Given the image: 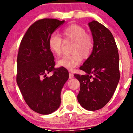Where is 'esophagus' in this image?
I'll return each mask as SVG.
<instances>
[{
	"instance_id": "obj_1",
	"label": "esophagus",
	"mask_w": 133,
	"mask_h": 133,
	"mask_svg": "<svg viewBox=\"0 0 133 133\" xmlns=\"http://www.w3.org/2000/svg\"><path fill=\"white\" fill-rule=\"evenodd\" d=\"M73 77H74L73 74H72V73H69V78L71 79V78H73Z\"/></svg>"
}]
</instances>
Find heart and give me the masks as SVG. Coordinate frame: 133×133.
<instances>
[{
    "label": "heart",
    "instance_id": "b5f03b06",
    "mask_svg": "<svg viewBox=\"0 0 133 133\" xmlns=\"http://www.w3.org/2000/svg\"><path fill=\"white\" fill-rule=\"evenodd\" d=\"M61 35L65 42H73L71 52L70 56H64L58 62L60 66L73 70L81 62L82 57L90 56L94 48V41L90 36L87 34L84 27L77 24H71L62 30ZM63 42L62 39L57 34H52L48 41L51 51L56 56L62 53Z\"/></svg>",
    "mask_w": 133,
    "mask_h": 133
}]
</instances>
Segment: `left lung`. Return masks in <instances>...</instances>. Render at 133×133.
Wrapping results in <instances>:
<instances>
[{"instance_id":"obj_1","label":"left lung","mask_w":133,"mask_h":133,"mask_svg":"<svg viewBox=\"0 0 133 133\" xmlns=\"http://www.w3.org/2000/svg\"><path fill=\"white\" fill-rule=\"evenodd\" d=\"M89 25L94 39L89 57L80 67L86 75L75 74L80 82L77 100L88 111L103 108L111 99L120 80L118 48L112 33L96 21Z\"/></svg>"}]
</instances>
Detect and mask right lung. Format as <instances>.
Returning a JSON list of instances; mask_svg holds the SVG:
<instances>
[{
  "instance_id": "1",
  "label": "right lung",
  "mask_w": 133,
  "mask_h": 133,
  "mask_svg": "<svg viewBox=\"0 0 133 133\" xmlns=\"http://www.w3.org/2000/svg\"><path fill=\"white\" fill-rule=\"evenodd\" d=\"M65 21L44 18L31 25L22 38L17 58L16 82L31 109L43 115L56 111L61 103L62 89L69 77L63 67L54 68L48 41ZM52 72L50 77L47 74Z\"/></svg>"
}]
</instances>
